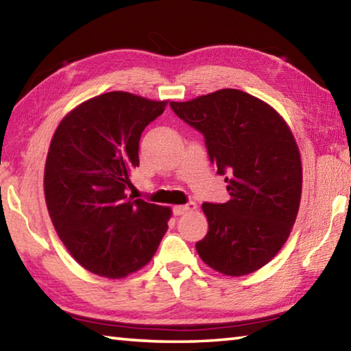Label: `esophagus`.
Listing matches in <instances>:
<instances>
[{"instance_id": "34e87169", "label": "esophagus", "mask_w": 351, "mask_h": 351, "mask_svg": "<svg viewBox=\"0 0 351 351\" xmlns=\"http://www.w3.org/2000/svg\"><path fill=\"white\" fill-rule=\"evenodd\" d=\"M195 209H197V204L189 203V204H184V206H175L173 207V213H175V215H184V213L192 212Z\"/></svg>"}]
</instances>
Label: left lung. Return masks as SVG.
<instances>
[{
	"label": "left lung",
	"mask_w": 351,
	"mask_h": 351,
	"mask_svg": "<svg viewBox=\"0 0 351 351\" xmlns=\"http://www.w3.org/2000/svg\"><path fill=\"white\" fill-rule=\"evenodd\" d=\"M170 106L204 134L217 173L228 175V203L203 204L209 232L197 252L224 276L251 274L280 251L299 212L302 162L294 136L271 105L232 88Z\"/></svg>",
	"instance_id": "obj_1"
}]
</instances>
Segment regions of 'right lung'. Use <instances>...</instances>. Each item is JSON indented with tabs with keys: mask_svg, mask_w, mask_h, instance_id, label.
<instances>
[{
	"mask_svg": "<svg viewBox=\"0 0 351 351\" xmlns=\"http://www.w3.org/2000/svg\"><path fill=\"white\" fill-rule=\"evenodd\" d=\"M167 100L100 94L58 123L45 165V198L68 252L93 274L123 278L152 260L171 209L127 197L139 141Z\"/></svg>",
	"mask_w": 351,
	"mask_h": 351,
	"instance_id": "right-lung-1",
	"label": "right lung"
}]
</instances>
